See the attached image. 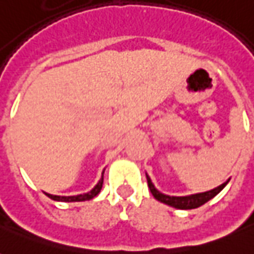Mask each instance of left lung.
Here are the masks:
<instances>
[{
    "mask_svg": "<svg viewBox=\"0 0 254 254\" xmlns=\"http://www.w3.org/2000/svg\"><path fill=\"white\" fill-rule=\"evenodd\" d=\"M147 176V174H145ZM230 180L222 184L220 187L215 188L212 190L208 191H202V193H196V194H190V196H182V197H177V196H169V194H163L160 193L156 188L154 187V184L151 181V178L147 176V182H148V188L152 196L158 200V201L163 202V204H167L170 207H174L177 209H193V208H198L201 207L202 204H205L207 201H209L211 198L218 194L219 191L222 190L227 184H229Z\"/></svg>",
    "mask_w": 254,
    "mask_h": 254,
    "instance_id": "obj_1",
    "label": "left lung"
}]
</instances>
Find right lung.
I'll use <instances>...</instances> for the list:
<instances>
[{
  "mask_svg": "<svg viewBox=\"0 0 254 254\" xmlns=\"http://www.w3.org/2000/svg\"><path fill=\"white\" fill-rule=\"evenodd\" d=\"M105 173V171H103ZM103 173H102V178L99 180V182L95 185V188L92 190H89L88 193H84V194H77V196H53V194H49L46 193L47 197H50L52 200H56V201H65V202H73V201H85V200H91L94 198L95 196H98V193L102 189V185H103Z\"/></svg>",
  "mask_w": 254,
  "mask_h": 254,
  "instance_id": "obj_1",
  "label": "right lung"
}]
</instances>
